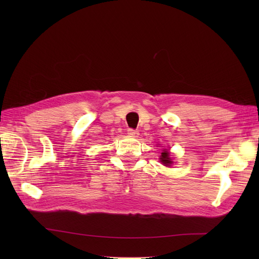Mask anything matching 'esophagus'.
Wrapping results in <instances>:
<instances>
[{"label":"esophagus","instance_id":"obj_1","mask_svg":"<svg viewBox=\"0 0 259 259\" xmlns=\"http://www.w3.org/2000/svg\"><path fill=\"white\" fill-rule=\"evenodd\" d=\"M127 134L133 136V137H137L139 135V132L137 130H134V128H128L127 130Z\"/></svg>","mask_w":259,"mask_h":259}]
</instances>
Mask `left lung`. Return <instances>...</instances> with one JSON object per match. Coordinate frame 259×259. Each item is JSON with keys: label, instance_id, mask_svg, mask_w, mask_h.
Here are the masks:
<instances>
[{"label": "left lung", "instance_id": "8db88e82", "mask_svg": "<svg viewBox=\"0 0 259 259\" xmlns=\"http://www.w3.org/2000/svg\"><path fill=\"white\" fill-rule=\"evenodd\" d=\"M160 160H161V162H162L163 164H165V166H169L170 164L173 163V162H171L170 158H169V153H168L167 151H164V152L161 153Z\"/></svg>", "mask_w": 259, "mask_h": 259}]
</instances>
